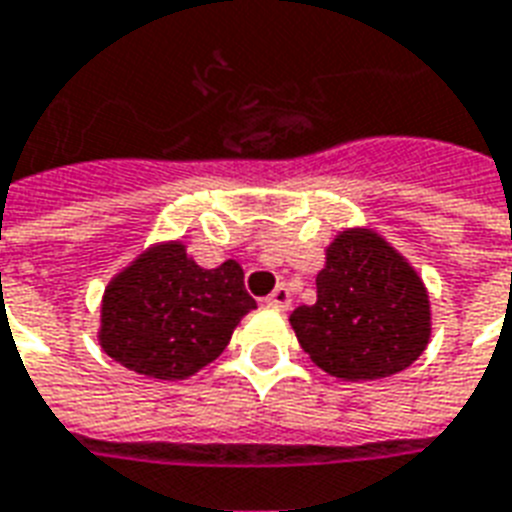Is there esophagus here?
<instances>
[{
    "instance_id": "1",
    "label": "esophagus",
    "mask_w": 512,
    "mask_h": 512,
    "mask_svg": "<svg viewBox=\"0 0 512 512\" xmlns=\"http://www.w3.org/2000/svg\"><path fill=\"white\" fill-rule=\"evenodd\" d=\"M265 303H268V306H276V308H287L292 303L290 290H287L284 284H279V287H276V290H273L271 295L265 298Z\"/></svg>"
}]
</instances>
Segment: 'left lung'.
Listing matches in <instances>:
<instances>
[{"instance_id":"1","label":"left lung","mask_w":512,"mask_h":512,"mask_svg":"<svg viewBox=\"0 0 512 512\" xmlns=\"http://www.w3.org/2000/svg\"><path fill=\"white\" fill-rule=\"evenodd\" d=\"M429 295L419 273L376 230L349 228L327 247L317 303L290 325L314 365L343 381L395 376L427 349Z\"/></svg>"}]
</instances>
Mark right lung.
I'll list each match as a JSON object with an SVG mask.
<instances>
[{"mask_svg": "<svg viewBox=\"0 0 512 512\" xmlns=\"http://www.w3.org/2000/svg\"><path fill=\"white\" fill-rule=\"evenodd\" d=\"M252 308L236 260L201 268L182 241L155 244L104 290L99 343L139 376L177 381L217 360Z\"/></svg>", "mask_w": 512, "mask_h": 512, "instance_id": "add662e5", "label": "right lung"}]
</instances>
